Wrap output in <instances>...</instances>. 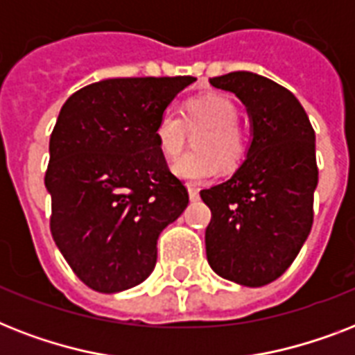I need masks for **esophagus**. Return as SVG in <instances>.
<instances>
[{"mask_svg": "<svg viewBox=\"0 0 355 355\" xmlns=\"http://www.w3.org/2000/svg\"><path fill=\"white\" fill-rule=\"evenodd\" d=\"M188 193H189V199L191 200H199V188H195V186H188Z\"/></svg>", "mask_w": 355, "mask_h": 355, "instance_id": "obj_1", "label": "esophagus"}]
</instances>
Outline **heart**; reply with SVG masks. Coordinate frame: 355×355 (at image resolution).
<instances>
[{
    "label": "heart",
    "mask_w": 355,
    "mask_h": 355,
    "mask_svg": "<svg viewBox=\"0 0 355 355\" xmlns=\"http://www.w3.org/2000/svg\"><path fill=\"white\" fill-rule=\"evenodd\" d=\"M239 110L236 103L221 94L191 97L184 103L178 116L173 110H164L156 119L155 138L158 149L167 160H175L186 147L188 130L197 132L193 147L197 150L180 156L173 164L178 178L199 184L211 178L219 166L232 171L247 155V139L237 125Z\"/></svg>",
    "instance_id": "b5f03b06"
}]
</instances>
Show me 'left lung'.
I'll list each match as a JSON object with an SVG mask.
<instances>
[{
	"instance_id": "8db88e82",
	"label": "left lung",
	"mask_w": 355,
	"mask_h": 355,
	"mask_svg": "<svg viewBox=\"0 0 355 355\" xmlns=\"http://www.w3.org/2000/svg\"><path fill=\"white\" fill-rule=\"evenodd\" d=\"M210 85L247 107L252 139L232 178L200 191L211 210L206 258L221 278L267 286L289 269L313 225L315 130L297 97L267 77L232 71Z\"/></svg>"
}]
</instances>
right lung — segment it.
I'll return each mask as SVG.
<instances>
[{"mask_svg": "<svg viewBox=\"0 0 355 355\" xmlns=\"http://www.w3.org/2000/svg\"><path fill=\"white\" fill-rule=\"evenodd\" d=\"M193 77L107 79L64 103L49 139L51 234L73 272L99 293L138 286L156 241L189 202L155 125Z\"/></svg>", "mask_w": 355, "mask_h": 355, "instance_id": "add662e5", "label": "right lung"}]
</instances>
